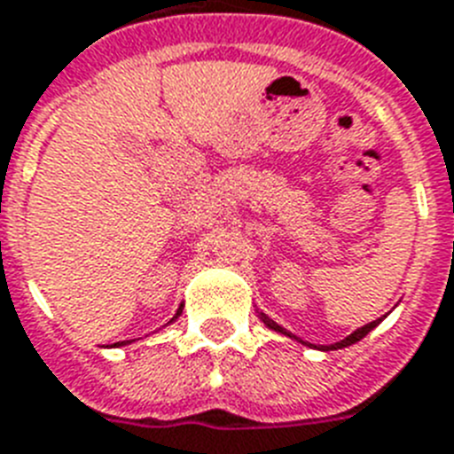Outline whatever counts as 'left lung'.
<instances>
[{"label": "left lung", "mask_w": 454, "mask_h": 454, "mask_svg": "<svg viewBox=\"0 0 454 454\" xmlns=\"http://www.w3.org/2000/svg\"><path fill=\"white\" fill-rule=\"evenodd\" d=\"M261 318H262V323H265V325L270 327V330H277V333L286 334V337H293L291 333H286L284 327H281V325H277V323H274L272 318H268V316H265V314H261ZM379 323H380V318H376V321L367 323V325H364V327H357L356 333H353V334H348V337H346V339H341V341H337V344H333V346H318V348H323V350H337V348H344V346L356 344V341H360V339H363L364 334H367V333H372V330H374V327L379 325ZM293 339H298V337H293ZM302 344H304V341H302ZM307 346H311V344H307Z\"/></svg>", "instance_id": "1"}]
</instances>
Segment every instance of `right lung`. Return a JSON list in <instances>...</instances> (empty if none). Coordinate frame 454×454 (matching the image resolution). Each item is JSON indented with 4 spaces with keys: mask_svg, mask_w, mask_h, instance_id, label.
Returning <instances> with one entry per match:
<instances>
[{
    "mask_svg": "<svg viewBox=\"0 0 454 454\" xmlns=\"http://www.w3.org/2000/svg\"><path fill=\"white\" fill-rule=\"evenodd\" d=\"M180 314H182V309H177V314H175V318H177V316H180ZM115 346H120V341H117Z\"/></svg>",
    "mask_w": 454,
    "mask_h": 454,
    "instance_id": "right-lung-1",
    "label": "right lung"
}]
</instances>
